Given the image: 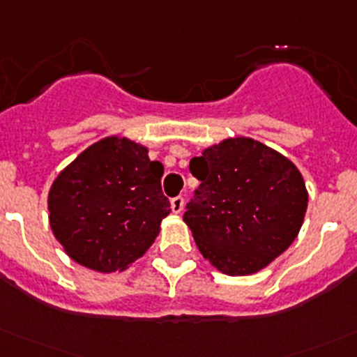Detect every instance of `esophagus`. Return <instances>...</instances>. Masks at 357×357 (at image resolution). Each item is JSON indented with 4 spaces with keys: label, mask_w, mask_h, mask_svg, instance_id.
Listing matches in <instances>:
<instances>
[{
    "label": "esophagus",
    "mask_w": 357,
    "mask_h": 357,
    "mask_svg": "<svg viewBox=\"0 0 357 357\" xmlns=\"http://www.w3.org/2000/svg\"><path fill=\"white\" fill-rule=\"evenodd\" d=\"M184 206H185V202H184V198H182V196H176V198L172 199L173 213H181L182 210H184Z\"/></svg>",
    "instance_id": "1"
}]
</instances>
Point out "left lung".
I'll return each instance as SVG.
<instances>
[{
  "label": "left lung",
  "mask_w": 357,
  "mask_h": 357,
  "mask_svg": "<svg viewBox=\"0 0 357 357\" xmlns=\"http://www.w3.org/2000/svg\"><path fill=\"white\" fill-rule=\"evenodd\" d=\"M189 169L202 184L184 222L213 268L229 277L257 273L294 242L308 191L289 158L252 138H224Z\"/></svg>",
  "instance_id": "obj_1"
}]
</instances>
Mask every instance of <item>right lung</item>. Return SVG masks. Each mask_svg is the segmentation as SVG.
<instances>
[{
  "label": "right lung",
  "mask_w": 357,
  "mask_h": 357,
  "mask_svg": "<svg viewBox=\"0 0 357 357\" xmlns=\"http://www.w3.org/2000/svg\"><path fill=\"white\" fill-rule=\"evenodd\" d=\"M162 165L126 137L89 145L49 189V224L64 252L89 270L112 273L144 256L172 210L161 191Z\"/></svg>",
  "instance_id": "obj_1"
}]
</instances>
